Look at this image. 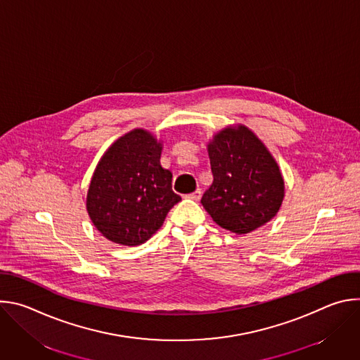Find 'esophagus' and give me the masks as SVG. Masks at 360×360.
<instances>
[{
    "mask_svg": "<svg viewBox=\"0 0 360 360\" xmlns=\"http://www.w3.org/2000/svg\"><path fill=\"white\" fill-rule=\"evenodd\" d=\"M200 196H202L200 189H196V191H193L192 193L186 195V198H189V199H192V200H199V199H200Z\"/></svg>",
    "mask_w": 360,
    "mask_h": 360,
    "instance_id": "obj_1",
    "label": "esophagus"
}]
</instances>
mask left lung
<instances>
[{
  "mask_svg": "<svg viewBox=\"0 0 360 360\" xmlns=\"http://www.w3.org/2000/svg\"><path fill=\"white\" fill-rule=\"evenodd\" d=\"M212 185L200 203L212 219L235 233H249L279 211L285 184L271 152L243 125L226 128L208 145Z\"/></svg>",
  "mask_w": 360,
  "mask_h": 360,
  "instance_id": "left-lung-1",
  "label": "left lung"
}]
</instances>
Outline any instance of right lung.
Segmentation results:
<instances>
[{
	"label": "right lung",
	"mask_w": 360,
	"mask_h": 360,
	"mask_svg": "<svg viewBox=\"0 0 360 360\" xmlns=\"http://www.w3.org/2000/svg\"><path fill=\"white\" fill-rule=\"evenodd\" d=\"M161 142L134 129L101 158L86 196L95 228L107 239L135 246L164 224L181 196L172 191V174L160 164Z\"/></svg>",
	"instance_id": "add662e5"
}]
</instances>
